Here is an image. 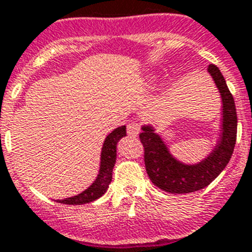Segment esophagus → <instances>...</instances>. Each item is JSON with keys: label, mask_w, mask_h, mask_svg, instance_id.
<instances>
[{"label": "esophagus", "mask_w": 252, "mask_h": 252, "mask_svg": "<svg viewBox=\"0 0 252 252\" xmlns=\"http://www.w3.org/2000/svg\"><path fill=\"white\" fill-rule=\"evenodd\" d=\"M127 133L131 137H136L140 133V125L136 121H132L127 125Z\"/></svg>", "instance_id": "34e87169"}]
</instances>
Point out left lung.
<instances>
[{"label": "left lung", "instance_id": "1", "mask_svg": "<svg viewBox=\"0 0 252 252\" xmlns=\"http://www.w3.org/2000/svg\"><path fill=\"white\" fill-rule=\"evenodd\" d=\"M209 74L221 93L223 103L222 133L215 150L203 161L195 165H186L171 157L168 148L151 126H144L140 133V141L144 146V161L149 178L158 188L164 192L192 193L206 188L221 174L232 157L237 136V113L231 94L220 69L211 64Z\"/></svg>", "mask_w": 252, "mask_h": 252}]
</instances>
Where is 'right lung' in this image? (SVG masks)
Listing matches in <instances>:
<instances>
[{"mask_svg":"<svg viewBox=\"0 0 252 252\" xmlns=\"http://www.w3.org/2000/svg\"><path fill=\"white\" fill-rule=\"evenodd\" d=\"M124 136H126V126L117 127L106 137L101 153L99 174L90 188L86 189L81 194L65 198V199H59L57 202L63 204H86L102 197L112 180V170L116 162V145L119 140Z\"/></svg>","mask_w":252,"mask_h":252,"instance_id":"add662e5","label":"right lung"}]
</instances>
